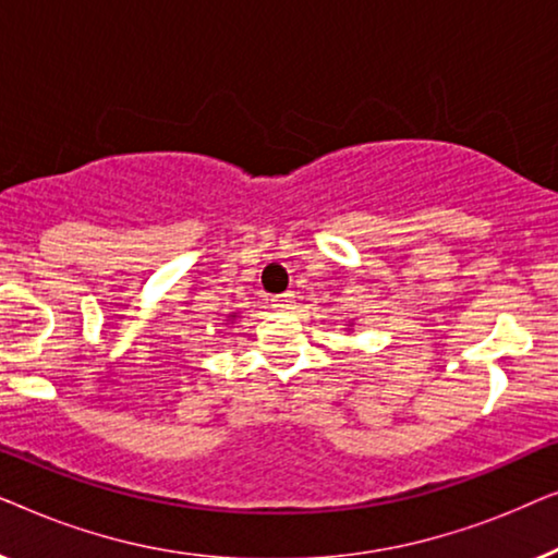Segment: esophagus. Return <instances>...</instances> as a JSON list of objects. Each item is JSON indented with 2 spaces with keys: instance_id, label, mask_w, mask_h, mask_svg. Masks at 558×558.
Here are the masks:
<instances>
[{
  "instance_id": "esophagus-1",
  "label": "esophagus",
  "mask_w": 558,
  "mask_h": 558,
  "mask_svg": "<svg viewBox=\"0 0 558 558\" xmlns=\"http://www.w3.org/2000/svg\"><path fill=\"white\" fill-rule=\"evenodd\" d=\"M271 307H274V310H281V312L292 310V307H294V294H292V292H287V294L274 296V300H271Z\"/></svg>"
}]
</instances>
